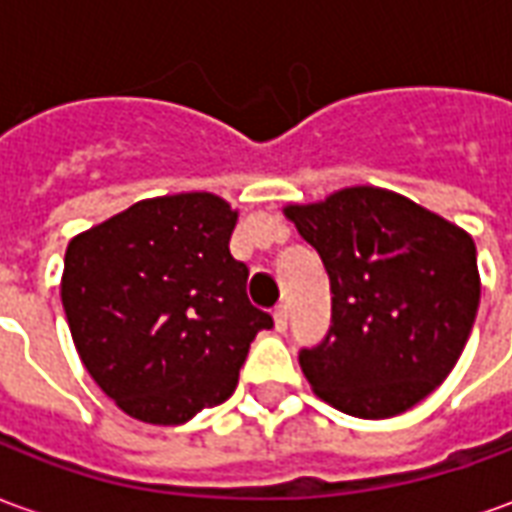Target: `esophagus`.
<instances>
[{"instance_id":"1","label":"esophagus","mask_w":512,"mask_h":512,"mask_svg":"<svg viewBox=\"0 0 512 512\" xmlns=\"http://www.w3.org/2000/svg\"><path fill=\"white\" fill-rule=\"evenodd\" d=\"M274 329H277V332H285V329H288V307H285V304H279L277 310H274Z\"/></svg>"}]
</instances>
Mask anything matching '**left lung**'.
<instances>
[{"label":"left lung","mask_w":512,"mask_h":512,"mask_svg":"<svg viewBox=\"0 0 512 512\" xmlns=\"http://www.w3.org/2000/svg\"><path fill=\"white\" fill-rule=\"evenodd\" d=\"M332 282V329L299 365L351 417L403 414L450 376L480 307L472 235L403 194L348 186L285 205Z\"/></svg>","instance_id":"8db88e82"}]
</instances>
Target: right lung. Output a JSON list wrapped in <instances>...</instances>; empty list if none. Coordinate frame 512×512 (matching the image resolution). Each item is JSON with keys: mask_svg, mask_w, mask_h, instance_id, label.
Wrapping results in <instances>:
<instances>
[{"mask_svg": "<svg viewBox=\"0 0 512 512\" xmlns=\"http://www.w3.org/2000/svg\"><path fill=\"white\" fill-rule=\"evenodd\" d=\"M238 211L211 191L139 200L65 249L62 307L82 365L128 417L183 425L235 392L271 315L230 255Z\"/></svg>", "mask_w": 512, "mask_h": 512, "instance_id": "obj_1", "label": "right lung"}]
</instances>
